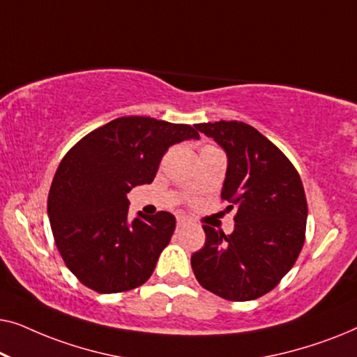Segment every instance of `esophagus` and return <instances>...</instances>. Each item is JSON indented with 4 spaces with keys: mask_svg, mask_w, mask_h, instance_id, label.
Returning <instances> with one entry per match:
<instances>
[{
    "mask_svg": "<svg viewBox=\"0 0 357 357\" xmlns=\"http://www.w3.org/2000/svg\"><path fill=\"white\" fill-rule=\"evenodd\" d=\"M187 224H188V221L183 216H177V227H183V226H187Z\"/></svg>",
    "mask_w": 357,
    "mask_h": 357,
    "instance_id": "esophagus-1",
    "label": "esophagus"
}]
</instances>
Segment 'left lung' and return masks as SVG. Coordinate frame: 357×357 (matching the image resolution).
<instances>
[{
    "label": "left lung",
    "mask_w": 357,
    "mask_h": 357,
    "mask_svg": "<svg viewBox=\"0 0 357 357\" xmlns=\"http://www.w3.org/2000/svg\"><path fill=\"white\" fill-rule=\"evenodd\" d=\"M227 154L221 198L236 209V229L203 226L206 242L192 255L204 289L227 301H253L275 289L294 266L305 241L307 199L294 165L243 121L197 123Z\"/></svg>",
    "instance_id": "8db88e82"
}]
</instances>
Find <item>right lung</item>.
I'll return each instance as SVG.
<instances>
[{"mask_svg": "<svg viewBox=\"0 0 357 357\" xmlns=\"http://www.w3.org/2000/svg\"><path fill=\"white\" fill-rule=\"evenodd\" d=\"M190 125L120 116L77 141L58 165L48 193L56 248L89 289L114 294L144 284L175 231L167 211L128 219L126 193L151 183L169 146L198 139Z\"/></svg>", "mask_w": 357, "mask_h": 357, "instance_id": "right-lung-1", "label": "right lung"}]
</instances>
